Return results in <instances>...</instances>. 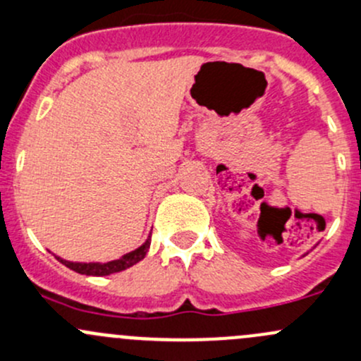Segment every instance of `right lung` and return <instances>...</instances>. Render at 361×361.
I'll list each match as a JSON object with an SVG mask.
<instances>
[{
  "label": "right lung",
  "instance_id": "obj_1",
  "mask_svg": "<svg viewBox=\"0 0 361 361\" xmlns=\"http://www.w3.org/2000/svg\"><path fill=\"white\" fill-rule=\"evenodd\" d=\"M150 240H152V237L149 235V237H147V240L143 242V244L140 245L138 249H135V250H131V252L124 254V256H121L119 259L107 261V263H79V261H67V259H63V257L55 256V254H53V256H55L56 259L60 261V263L66 264L67 268H71V270L81 273V275L107 276V275H112V273H119V271L126 270V268H131L133 264L140 263V261H142L143 257L147 256V252H149Z\"/></svg>",
  "mask_w": 361,
  "mask_h": 361
}]
</instances>
